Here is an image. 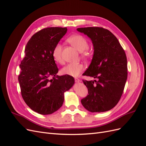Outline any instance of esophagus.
<instances>
[{
  "mask_svg": "<svg viewBox=\"0 0 146 146\" xmlns=\"http://www.w3.org/2000/svg\"><path fill=\"white\" fill-rule=\"evenodd\" d=\"M75 82H76V83H79V82H80L81 81H80V80L79 78H75Z\"/></svg>",
  "mask_w": 146,
  "mask_h": 146,
  "instance_id": "1",
  "label": "esophagus"
}]
</instances>
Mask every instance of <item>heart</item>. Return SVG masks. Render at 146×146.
Returning <instances> with one entry per match:
<instances>
[{
    "mask_svg": "<svg viewBox=\"0 0 146 146\" xmlns=\"http://www.w3.org/2000/svg\"><path fill=\"white\" fill-rule=\"evenodd\" d=\"M68 42L80 52L86 50L88 47V42L87 39L80 35H75L70 36L68 39ZM82 55L83 56H87L88 52H85ZM52 57L55 62L60 64H62L63 63L62 58V46L60 44H57L54 47L52 51ZM83 69L84 66L81 63H70L62 68L61 70V72L63 75L77 77L80 74Z\"/></svg>",
    "mask_w": 146,
    "mask_h": 146,
    "instance_id": "heart-1",
    "label": "heart"
}]
</instances>
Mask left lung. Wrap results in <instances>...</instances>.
Masks as SVG:
<instances>
[{
  "mask_svg": "<svg viewBox=\"0 0 146 146\" xmlns=\"http://www.w3.org/2000/svg\"><path fill=\"white\" fill-rule=\"evenodd\" d=\"M87 35L94 47V54L84 76L96 78L83 80L88 94L82 99L83 106L92 113L108 111L118 103L127 78V61L125 51L118 39L102 27L78 28Z\"/></svg>",
  "mask_w": 146,
  "mask_h": 146,
  "instance_id": "8db88e82",
  "label": "left lung"
}]
</instances>
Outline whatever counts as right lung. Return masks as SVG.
I'll return each mask as SVG.
<instances>
[{"label": "right lung", "instance_id": "add662e5", "mask_svg": "<svg viewBox=\"0 0 146 146\" xmlns=\"http://www.w3.org/2000/svg\"><path fill=\"white\" fill-rule=\"evenodd\" d=\"M67 30L66 27H48L34 34L20 64L18 80L23 98L31 109L43 115L60 108L64 92L75 83L71 76H56L58 69L52 57L53 49Z\"/></svg>", "mask_w": 146, "mask_h": 146}]
</instances>
